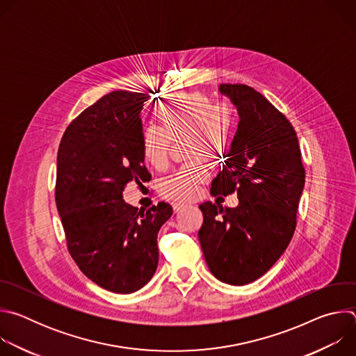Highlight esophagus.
I'll return each instance as SVG.
<instances>
[{
	"mask_svg": "<svg viewBox=\"0 0 356 356\" xmlns=\"http://www.w3.org/2000/svg\"><path fill=\"white\" fill-rule=\"evenodd\" d=\"M186 206H187V204H184V202L175 201V202H173V210H175V213H179V211H181Z\"/></svg>",
	"mask_w": 356,
	"mask_h": 356,
	"instance_id": "esophagus-1",
	"label": "esophagus"
}]
</instances>
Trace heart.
I'll list each match as a JSON object with an SVG mask.
<instances>
[{"mask_svg": "<svg viewBox=\"0 0 356 356\" xmlns=\"http://www.w3.org/2000/svg\"><path fill=\"white\" fill-rule=\"evenodd\" d=\"M155 115L159 127L147 128L142 136L143 158L155 168L166 163L170 138L188 134L191 155H214L227 146L234 128L232 110L225 104L214 106L213 98L202 92L170 97L156 106ZM207 177V166L193 161L168 176L161 183V193L173 200H190Z\"/></svg>", "mask_w": 356, "mask_h": 356, "instance_id": "b5f03b06", "label": "heart"}]
</instances>
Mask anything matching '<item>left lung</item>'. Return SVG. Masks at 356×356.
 <instances>
[{
	"label": "left lung",
	"instance_id": "left-lung-1",
	"mask_svg": "<svg viewBox=\"0 0 356 356\" xmlns=\"http://www.w3.org/2000/svg\"><path fill=\"white\" fill-rule=\"evenodd\" d=\"M239 122L222 170L210 193L236 191L238 206L200 204L198 241L210 272L222 283L243 286L264 276L283 255L296 229L304 188L298 139L289 120L245 84H220Z\"/></svg>",
	"mask_w": 356,
	"mask_h": 356
}]
</instances>
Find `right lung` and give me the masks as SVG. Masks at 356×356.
<instances>
[{
	"instance_id": "right-lung-1",
	"label": "right lung",
	"mask_w": 356,
	"mask_h": 356,
	"mask_svg": "<svg viewBox=\"0 0 356 356\" xmlns=\"http://www.w3.org/2000/svg\"><path fill=\"white\" fill-rule=\"evenodd\" d=\"M149 94L113 91L66 129L58 152L56 206L70 255L95 284L129 294L154 277L158 234L173 209L138 210L122 198L129 181L149 179L140 113Z\"/></svg>"
}]
</instances>
